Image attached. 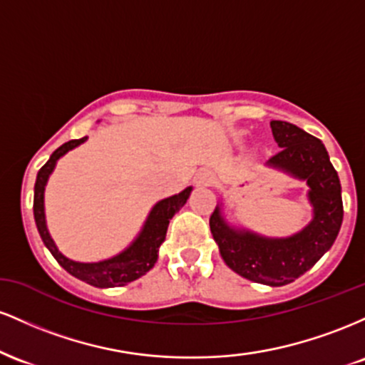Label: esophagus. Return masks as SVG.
I'll return each mask as SVG.
<instances>
[{
  "label": "esophagus",
  "instance_id": "1",
  "mask_svg": "<svg viewBox=\"0 0 365 365\" xmlns=\"http://www.w3.org/2000/svg\"><path fill=\"white\" fill-rule=\"evenodd\" d=\"M215 182V173L211 170H200L195 177V183L199 187H207Z\"/></svg>",
  "mask_w": 365,
  "mask_h": 365
}]
</instances>
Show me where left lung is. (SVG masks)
Segmentation results:
<instances>
[{"instance_id":"1","label":"left lung","mask_w":365,"mask_h":365,"mask_svg":"<svg viewBox=\"0 0 365 365\" xmlns=\"http://www.w3.org/2000/svg\"><path fill=\"white\" fill-rule=\"evenodd\" d=\"M271 130L276 144L282 148L269 159L271 165L307 180L311 187V225L290 238L273 240L230 228L220 209H215L209 226L230 269L250 282L283 287L311 269L336 240L343 221V202L340 178L322 142L288 121L273 120Z\"/></svg>"}]
</instances>
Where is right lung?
I'll return each mask as SVG.
<instances>
[{"label": "right lung", "mask_w": 365, "mask_h": 365, "mask_svg": "<svg viewBox=\"0 0 365 365\" xmlns=\"http://www.w3.org/2000/svg\"><path fill=\"white\" fill-rule=\"evenodd\" d=\"M87 137L82 139L68 140L65 144L60 145L51 158L48 159V163L39 170L37 173V180L34 185V217L37 230H39V235L43 238L44 245L48 247L49 252L53 254V257L56 259L58 264L63 269L68 271L70 274L75 278L82 279V282L92 284V287L98 288H110V287H123L133 279L144 276L150 267L154 266L158 259V250L159 245L165 242L166 230H168L170 220L175 216V212H178L183 207V204L187 202L188 195H190L192 187L185 188L183 192H180L178 195L168 197L165 200H159L156 206L153 207L150 215L145 221L144 230L140 232L139 238L128 247L127 250L115 255V257L108 259V261L101 262H75L72 259H66L61 252H58L56 245L49 237L48 228H46V220H44V187L48 182L49 175L54 170V165L60 159L63 154L68 153L70 149L81 145Z\"/></svg>", "instance_id": "right-lung-1"}]
</instances>
